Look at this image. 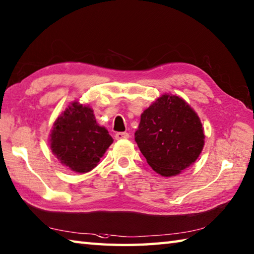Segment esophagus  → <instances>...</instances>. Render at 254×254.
<instances>
[{
  "label": "esophagus",
  "mask_w": 254,
  "mask_h": 254,
  "mask_svg": "<svg viewBox=\"0 0 254 254\" xmlns=\"http://www.w3.org/2000/svg\"><path fill=\"white\" fill-rule=\"evenodd\" d=\"M115 138H116V140L128 139V138H129V133H128V132H117L116 135H115Z\"/></svg>",
  "instance_id": "1"
}]
</instances>
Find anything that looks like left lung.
<instances>
[{
  "instance_id": "obj_1",
  "label": "left lung",
  "mask_w": 254,
  "mask_h": 254,
  "mask_svg": "<svg viewBox=\"0 0 254 254\" xmlns=\"http://www.w3.org/2000/svg\"><path fill=\"white\" fill-rule=\"evenodd\" d=\"M135 140L157 174L174 177L198 159L204 130L198 114L185 99L164 94L141 114Z\"/></svg>"
}]
</instances>
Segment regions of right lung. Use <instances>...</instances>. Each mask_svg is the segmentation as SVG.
<instances>
[{
  "mask_svg": "<svg viewBox=\"0 0 254 254\" xmlns=\"http://www.w3.org/2000/svg\"><path fill=\"white\" fill-rule=\"evenodd\" d=\"M113 141L107 129L97 124L93 109L77 100L56 118L49 139L53 155L78 174L94 169Z\"/></svg>",
  "mask_w": 254,
  "mask_h": 254,
  "instance_id": "add662e5",
  "label": "right lung"
}]
</instances>
